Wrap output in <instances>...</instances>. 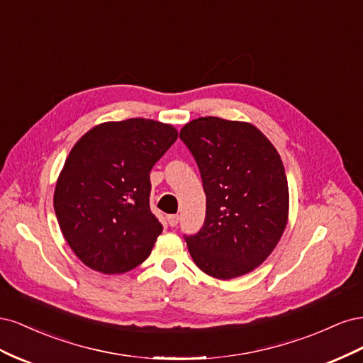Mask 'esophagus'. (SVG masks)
<instances>
[{
	"instance_id": "esophagus-1",
	"label": "esophagus",
	"mask_w": 363,
	"mask_h": 363,
	"mask_svg": "<svg viewBox=\"0 0 363 363\" xmlns=\"http://www.w3.org/2000/svg\"><path fill=\"white\" fill-rule=\"evenodd\" d=\"M167 221H168V224L171 227H175V225L179 224V221H180V216L179 215H168L167 216Z\"/></svg>"
}]
</instances>
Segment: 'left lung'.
<instances>
[{
	"label": "left lung",
	"instance_id": "obj_1",
	"mask_svg": "<svg viewBox=\"0 0 363 363\" xmlns=\"http://www.w3.org/2000/svg\"><path fill=\"white\" fill-rule=\"evenodd\" d=\"M201 174L206 219L184 235L195 265L228 280L257 268L286 228L288 179L277 150L248 123L194 119L180 131Z\"/></svg>",
	"mask_w": 363,
	"mask_h": 363
}]
</instances>
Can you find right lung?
<instances>
[{
    "instance_id": "add662e5",
    "label": "right lung",
    "mask_w": 363,
    "mask_h": 363,
    "mask_svg": "<svg viewBox=\"0 0 363 363\" xmlns=\"http://www.w3.org/2000/svg\"><path fill=\"white\" fill-rule=\"evenodd\" d=\"M152 119L104 123L77 142L54 191L68 245L86 267L123 274L144 262L162 233L150 208V172L177 140Z\"/></svg>"
}]
</instances>
